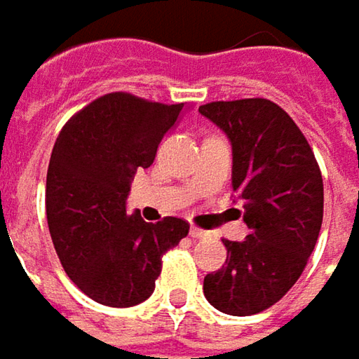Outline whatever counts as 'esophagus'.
<instances>
[{
    "mask_svg": "<svg viewBox=\"0 0 359 359\" xmlns=\"http://www.w3.org/2000/svg\"><path fill=\"white\" fill-rule=\"evenodd\" d=\"M190 236L194 238V240H202V238H208L210 233L208 231H204L201 227H190Z\"/></svg>",
    "mask_w": 359,
    "mask_h": 359,
    "instance_id": "obj_1",
    "label": "esophagus"
}]
</instances>
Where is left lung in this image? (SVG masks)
I'll return each instance as SVG.
<instances>
[{
  "instance_id": "8db88e82",
  "label": "left lung",
  "mask_w": 359,
  "mask_h": 359,
  "mask_svg": "<svg viewBox=\"0 0 359 359\" xmlns=\"http://www.w3.org/2000/svg\"><path fill=\"white\" fill-rule=\"evenodd\" d=\"M201 115L231 142V186L244 202V242H229L227 264L204 277L210 306L258 314L299 279L323 225V175L292 117L269 99L215 101Z\"/></svg>"
}]
</instances>
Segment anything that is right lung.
I'll return each mask as SVG.
<instances>
[{"mask_svg": "<svg viewBox=\"0 0 359 359\" xmlns=\"http://www.w3.org/2000/svg\"><path fill=\"white\" fill-rule=\"evenodd\" d=\"M182 107L109 93L76 113L55 140L45 190L49 233L67 277L103 306L149 299L161 256L188 236L184 219L147 223L126 210L134 173L153 165Z\"/></svg>", "mask_w": 359, "mask_h": 359, "instance_id": "right-lung-1", "label": "right lung"}]
</instances>
